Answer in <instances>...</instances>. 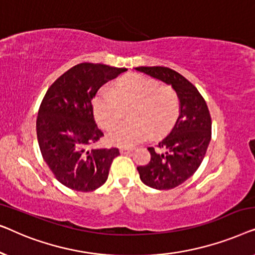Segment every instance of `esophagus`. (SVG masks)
<instances>
[{"instance_id": "1", "label": "esophagus", "mask_w": 255, "mask_h": 255, "mask_svg": "<svg viewBox=\"0 0 255 255\" xmlns=\"http://www.w3.org/2000/svg\"><path fill=\"white\" fill-rule=\"evenodd\" d=\"M132 151H133V148H128V147H121L120 148V152L122 153V154H127V153L132 152Z\"/></svg>"}]
</instances>
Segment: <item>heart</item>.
I'll list each match as a JSON object with an SVG mask.
<instances>
[{
    "label": "heart",
    "mask_w": 255,
    "mask_h": 255,
    "mask_svg": "<svg viewBox=\"0 0 255 255\" xmlns=\"http://www.w3.org/2000/svg\"><path fill=\"white\" fill-rule=\"evenodd\" d=\"M179 97L172 87L160 86L158 80L138 73L118 78L113 88H102L93 102L94 117L103 128H109L108 141L116 146L138 144L153 132L161 134L172 127L179 115Z\"/></svg>",
    "instance_id": "1"
}]
</instances>
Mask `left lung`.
<instances>
[{
    "instance_id": "1",
    "label": "left lung",
    "mask_w": 255,
    "mask_h": 255,
    "mask_svg": "<svg viewBox=\"0 0 255 255\" xmlns=\"http://www.w3.org/2000/svg\"><path fill=\"white\" fill-rule=\"evenodd\" d=\"M170 85L180 100V115L169 133L148 147L151 161L137 167L146 186L159 190L175 188L196 172L211 140V116L203 96L193 83L162 66L135 67Z\"/></svg>"
}]
</instances>
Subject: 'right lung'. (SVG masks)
<instances>
[{"mask_svg": "<svg viewBox=\"0 0 255 255\" xmlns=\"http://www.w3.org/2000/svg\"><path fill=\"white\" fill-rule=\"evenodd\" d=\"M127 68L82 62L52 83L37 117L41 155L59 182L78 191H92L109 175L118 148L87 151L103 132L97 128L93 100L97 90Z\"/></svg>", "mask_w": 255, "mask_h": 255, "instance_id": "1", "label": "right lung"}]
</instances>
